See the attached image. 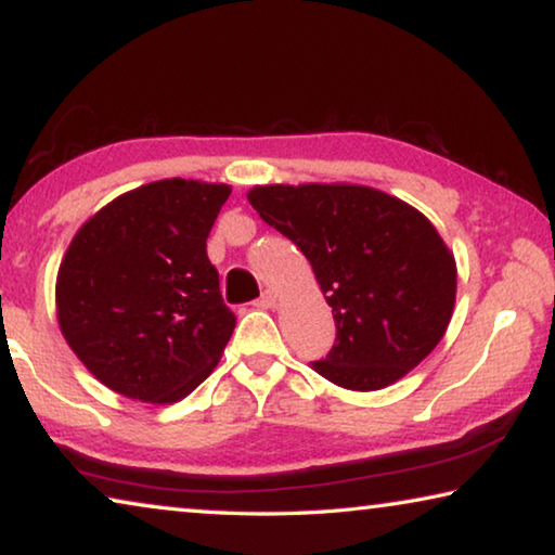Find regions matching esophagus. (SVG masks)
Segmentation results:
<instances>
[{
    "label": "esophagus",
    "mask_w": 555,
    "mask_h": 555,
    "mask_svg": "<svg viewBox=\"0 0 555 555\" xmlns=\"http://www.w3.org/2000/svg\"><path fill=\"white\" fill-rule=\"evenodd\" d=\"M276 304H279V296L274 294V291H264V294H261V296L255 300L257 308H274Z\"/></svg>",
    "instance_id": "1"
}]
</instances>
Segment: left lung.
Segmentation results:
<instances>
[{
  "label": "left lung",
  "mask_w": 555,
  "mask_h": 555,
  "mask_svg": "<svg viewBox=\"0 0 555 555\" xmlns=\"http://www.w3.org/2000/svg\"><path fill=\"white\" fill-rule=\"evenodd\" d=\"M259 218L311 261L337 337L313 362L327 382L377 391L418 367L455 308L453 251L424 212L357 183L255 185Z\"/></svg>",
  "instance_id": "obj_1"
}]
</instances>
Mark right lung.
<instances>
[{
  "label": "right lung",
  "mask_w": 555,
  "mask_h": 555,
  "mask_svg": "<svg viewBox=\"0 0 555 555\" xmlns=\"http://www.w3.org/2000/svg\"><path fill=\"white\" fill-rule=\"evenodd\" d=\"M232 185L164 178L80 224L55 276V318L107 389L144 403L185 399L234 331L205 240Z\"/></svg>",
  "instance_id": "right-lung-1"
}]
</instances>
